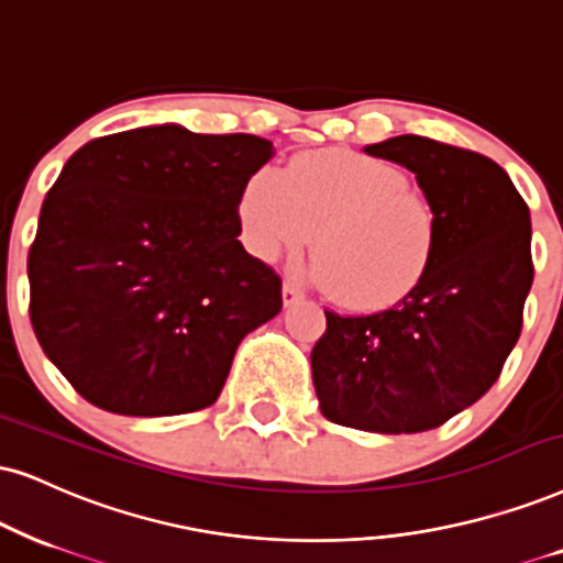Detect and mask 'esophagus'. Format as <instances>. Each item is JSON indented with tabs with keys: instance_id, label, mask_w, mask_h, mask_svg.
Instances as JSON below:
<instances>
[{
	"instance_id": "obj_1",
	"label": "esophagus",
	"mask_w": 563,
	"mask_h": 563,
	"mask_svg": "<svg viewBox=\"0 0 563 563\" xmlns=\"http://www.w3.org/2000/svg\"><path fill=\"white\" fill-rule=\"evenodd\" d=\"M298 301H303V294L290 286V283H286V286H283V306H294Z\"/></svg>"
}]
</instances>
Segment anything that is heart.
<instances>
[{"label": "heart", "instance_id": "obj_1", "mask_svg": "<svg viewBox=\"0 0 563 563\" xmlns=\"http://www.w3.org/2000/svg\"><path fill=\"white\" fill-rule=\"evenodd\" d=\"M239 223L262 260L314 236V280L361 311L402 301L439 244L437 210L410 187L408 170L353 151H311L286 170L260 168L239 197Z\"/></svg>", "mask_w": 563, "mask_h": 563}]
</instances>
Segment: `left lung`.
<instances>
[{
  "mask_svg": "<svg viewBox=\"0 0 563 563\" xmlns=\"http://www.w3.org/2000/svg\"><path fill=\"white\" fill-rule=\"evenodd\" d=\"M416 174L439 218L429 273L393 309L327 314L311 376L327 421L437 429L499 379L532 286L530 210L499 163L418 134L364 147Z\"/></svg>",
  "mask_w": 563,
  "mask_h": 563,
  "instance_id": "1",
  "label": "left lung"
}]
</instances>
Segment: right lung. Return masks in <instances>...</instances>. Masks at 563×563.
<instances>
[{
  "mask_svg": "<svg viewBox=\"0 0 563 563\" xmlns=\"http://www.w3.org/2000/svg\"><path fill=\"white\" fill-rule=\"evenodd\" d=\"M273 153L161 124L64 163L27 254L31 322L85 400L140 418L218 400L241 340L283 309L280 277L239 241V197Z\"/></svg>",
  "mask_w": 563,
  "mask_h": 563,
  "instance_id": "add662e5",
  "label": "right lung"
}]
</instances>
